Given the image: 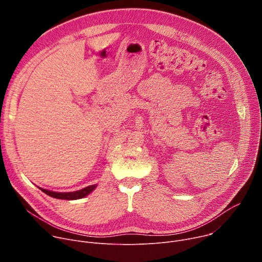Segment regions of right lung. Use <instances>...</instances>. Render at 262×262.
Returning <instances> with one entry per match:
<instances>
[{
	"mask_svg": "<svg viewBox=\"0 0 262 262\" xmlns=\"http://www.w3.org/2000/svg\"><path fill=\"white\" fill-rule=\"evenodd\" d=\"M97 184H93V185H89L87 188H84L82 190L76 191V192H69V193H58V192H53V191H49L46 189H41L39 188L43 193H46L47 195L56 198V199H64V200H77V199H81L84 198L86 196H88L95 188Z\"/></svg>",
	"mask_w": 262,
	"mask_h": 262,
	"instance_id": "right-lung-1",
	"label": "right lung"
}]
</instances>
